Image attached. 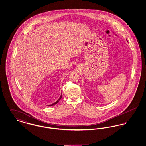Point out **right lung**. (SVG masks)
I'll return each mask as SVG.
<instances>
[{
    "mask_svg": "<svg viewBox=\"0 0 146 146\" xmlns=\"http://www.w3.org/2000/svg\"><path fill=\"white\" fill-rule=\"evenodd\" d=\"M61 98H62V95H61V96L60 97V98H59V99H58V100H57V101H56V102H55V103H54V104H51V105H49V106H53V105H54V104H57V102H58V101H60V100H61Z\"/></svg>",
    "mask_w": 146,
    "mask_h": 146,
    "instance_id": "1",
    "label": "right lung"
}]
</instances>
